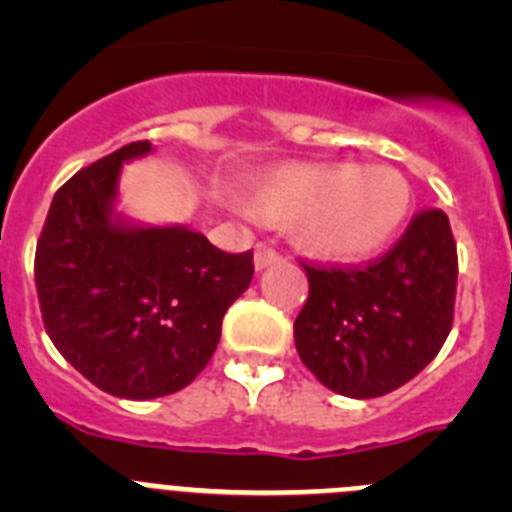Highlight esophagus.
I'll use <instances>...</instances> for the list:
<instances>
[{"mask_svg": "<svg viewBox=\"0 0 512 512\" xmlns=\"http://www.w3.org/2000/svg\"><path fill=\"white\" fill-rule=\"evenodd\" d=\"M282 259V253L277 251L269 243H256V251H253V261H256V269H266V266L277 264Z\"/></svg>", "mask_w": 512, "mask_h": 512, "instance_id": "34e87169", "label": "esophagus"}]
</instances>
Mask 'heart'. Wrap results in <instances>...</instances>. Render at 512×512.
Returning a JSON list of instances; mask_svg holds the SVG:
<instances>
[{
  "label": "heart",
  "instance_id": "obj_1",
  "mask_svg": "<svg viewBox=\"0 0 512 512\" xmlns=\"http://www.w3.org/2000/svg\"><path fill=\"white\" fill-rule=\"evenodd\" d=\"M266 220H297L302 243L328 259H366L390 243L410 212V184L395 169L295 164L271 171L256 192Z\"/></svg>",
  "mask_w": 512,
  "mask_h": 512
}]
</instances>
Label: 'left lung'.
<instances>
[{
	"label": "left lung",
	"mask_w": 512,
	"mask_h": 512,
	"mask_svg": "<svg viewBox=\"0 0 512 512\" xmlns=\"http://www.w3.org/2000/svg\"><path fill=\"white\" fill-rule=\"evenodd\" d=\"M310 284L295 320L302 364L338 395L369 400L423 372L454 325L456 241L438 207L359 266L302 264Z\"/></svg>",
	"instance_id": "obj_1"
}]
</instances>
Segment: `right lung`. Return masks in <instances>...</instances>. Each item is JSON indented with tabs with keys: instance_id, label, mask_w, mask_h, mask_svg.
I'll list each match as a JSON object with an SVG mask.
<instances>
[{
	"instance_id": "add662e5",
	"label": "right lung",
	"mask_w": 512,
	"mask_h": 512,
	"mask_svg": "<svg viewBox=\"0 0 512 512\" xmlns=\"http://www.w3.org/2000/svg\"><path fill=\"white\" fill-rule=\"evenodd\" d=\"M148 151V140H133L76 171L53 197L35 248L45 333L94 387L128 400L194 382L253 277V251H220L189 228L112 220L122 164Z\"/></svg>"
}]
</instances>
